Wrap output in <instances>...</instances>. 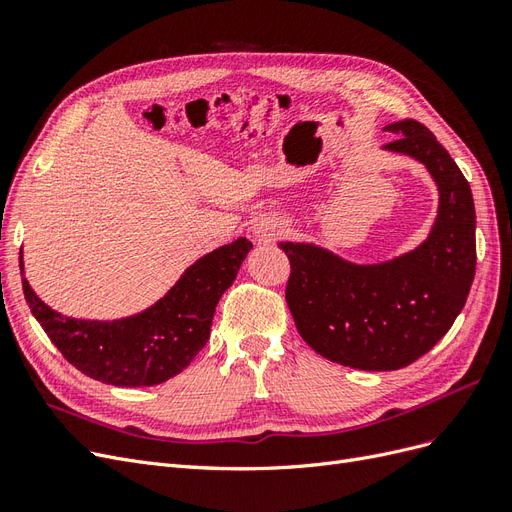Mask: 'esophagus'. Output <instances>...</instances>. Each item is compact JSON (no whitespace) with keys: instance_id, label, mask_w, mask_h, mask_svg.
Returning <instances> with one entry per match:
<instances>
[{"instance_id":"obj_1","label":"esophagus","mask_w":512,"mask_h":512,"mask_svg":"<svg viewBox=\"0 0 512 512\" xmlns=\"http://www.w3.org/2000/svg\"><path fill=\"white\" fill-rule=\"evenodd\" d=\"M284 226L277 224L273 220H260L256 226H254V235L260 239V241H273L275 237L282 235Z\"/></svg>"}]
</instances>
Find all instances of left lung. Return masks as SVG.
<instances>
[{"label":"left lung","mask_w":512,"mask_h":512,"mask_svg":"<svg viewBox=\"0 0 512 512\" xmlns=\"http://www.w3.org/2000/svg\"><path fill=\"white\" fill-rule=\"evenodd\" d=\"M384 149L425 164L440 207L416 250L380 265H352L312 243H280L290 260L286 303L299 335L333 363L401 369L436 346L466 305L476 271V213L468 179L423 123L384 128Z\"/></svg>","instance_id":"1"}]
</instances>
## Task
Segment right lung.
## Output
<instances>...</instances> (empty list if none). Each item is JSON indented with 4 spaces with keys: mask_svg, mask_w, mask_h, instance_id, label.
Returning a JSON list of instances; mask_svg holds the SVG:
<instances>
[{
    "mask_svg": "<svg viewBox=\"0 0 512 512\" xmlns=\"http://www.w3.org/2000/svg\"><path fill=\"white\" fill-rule=\"evenodd\" d=\"M250 250L243 237L218 247L196 260L156 305L113 322L61 316L25 277L23 292L44 333L85 376L113 386H153L181 374L207 344L215 305Z\"/></svg>",
    "mask_w": 512,
    "mask_h": 512,
    "instance_id": "add662e5",
    "label": "right lung"
}]
</instances>
